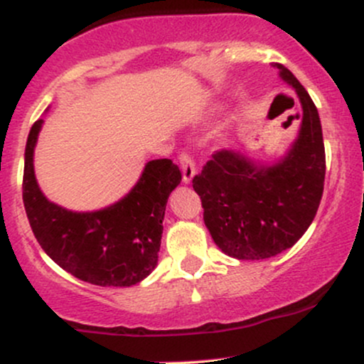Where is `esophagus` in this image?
<instances>
[{"label":"esophagus","mask_w":364,"mask_h":364,"mask_svg":"<svg viewBox=\"0 0 364 364\" xmlns=\"http://www.w3.org/2000/svg\"><path fill=\"white\" fill-rule=\"evenodd\" d=\"M179 164H181V171H183V181L190 183L196 174L193 159H191V156L188 152H181L179 154Z\"/></svg>","instance_id":"esophagus-1"}]
</instances>
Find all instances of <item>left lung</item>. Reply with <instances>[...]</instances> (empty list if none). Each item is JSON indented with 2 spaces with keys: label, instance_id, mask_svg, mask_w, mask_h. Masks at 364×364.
Listing matches in <instances>:
<instances>
[{
  "label": "left lung",
  "instance_id": "obj_1",
  "mask_svg": "<svg viewBox=\"0 0 364 364\" xmlns=\"http://www.w3.org/2000/svg\"><path fill=\"white\" fill-rule=\"evenodd\" d=\"M282 80L303 106L299 135L277 164L262 166L219 150L193 178L215 245L237 260H263L291 248L315 219L325 181L320 116L304 87L281 63Z\"/></svg>",
  "mask_w": 364,
  "mask_h": 364
}]
</instances>
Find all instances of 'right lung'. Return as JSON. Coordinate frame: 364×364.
Segmentation results:
<instances>
[{
	"instance_id": "add662e5",
	"label": "right lung",
	"mask_w": 364,
	"mask_h": 364,
	"mask_svg": "<svg viewBox=\"0 0 364 364\" xmlns=\"http://www.w3.org/2000/svg\"><path fill=\"white\" fill-rule=\"evenodd\" d=\"M43 119L32 124L25 147L23 205L41 248L61 269L102 287H128L156 269L162 220L171 191L181 181L171 159L145 166L133 190L97 212H72L43 195L34 174V147Z\"/></svg>"
}]
</instances>
